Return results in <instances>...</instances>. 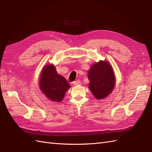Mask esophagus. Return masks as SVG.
Listing matches in <instances>:
<instances>
[{
  "label": "esophagus",
  "instance_id": "1",
  "mask_svg": "<svg viewBox=\"0 0 152 152\" xmlns=\"http://www.w3.org/2000/svg\"><path fill=\"white\" fill-rule=\"evenodd\" d=\"M74 85L75 86H78V85H81V81H80V80H76V81H75L74 82Z\"/></svg>",
  "mask_w": 152,
  "mask_h": 152
}]
</instances>
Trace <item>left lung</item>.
Masks as SVG:
<instances>
[{
  "mask_svg": "<svg viewBox=\"0 0 152 152\" xmlns=\"http://www.w3.org/2000/svg\"><path fill=\"white\" fill-rule=\"evenodd\" d=\"M89 89L97 99L106 97L115 85L113 69L106 61H99L91 66L88 72Z\"/></svg>",
  "mask_w": 152,
  "mask_h": 152,
  "instance_id": "obj_1",
  "label": "left lung"
}]
</instances>
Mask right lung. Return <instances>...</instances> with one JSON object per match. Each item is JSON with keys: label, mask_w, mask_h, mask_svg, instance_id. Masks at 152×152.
I'll return each instance as SVG.
<instances>
[{"label": "right lung", "mask_w": 152, "mask_h": 152, "mask_svg": "<svg viewBox=\"0 0 152 152\" xmlns=\"http://www.w3.org/2000/svg\"><path fill=\"white\" fill-rule=\"evenodd\" d=\"M40 88L51 101L59 102L62 101L70 86L63 76L57 74L53 64H49L42 71Z\"/></svg>", "instance_id": "obj_1"}]
</instances>
